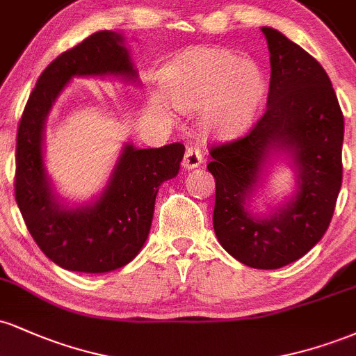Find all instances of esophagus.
Instances as JSON below:
<instances>
[{"label":"esophagus","instance_id":"obj_1","mask_svg":"<svg viewBox=\"0 0 356 356\" xmlns=\"http://www.w3.org/2000/svg\"><path fill=\"white\" fill-rule=\"evenodd\" d=\"M202 162V152L199 150V147L189 145L186 149V154H184V169H195V167L201 165Z\"/></svg>","mask_w":356,"mask_h":356}]
</instances>
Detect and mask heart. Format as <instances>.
Returning <instances> with one entry per match:
<instances>
[{"instance_id":"b5f03b06","label":"heart","mask_w":356,"mask_h":356,"mask_svg":"<svg viewBox=\"0 0 356 356\" xmlns=\"http://www.w3.org/2000/svg\"><path fill=\"white\" fill-rule=\"evenodd\" d=\"M174 90L184 112L209 108L206 124L212 132L232 136L246 129L264 93V76L256 63L231 53L204 50L186 61Z\"/></svg>"}]
</instances>
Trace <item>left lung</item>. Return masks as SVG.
Masks as SVG:
<instances>
[{"mask_svg": "<svg viewBox=\"0 0 356 356\" xmlns=\"http://www.w3.org/2000/svg\"><path fill=\"white\" fill-rule=\"evenodd\" d=\"M271 60L263 115L244 136L211 145L216 179L214 231L220 246L246 266L277 269L300 259L332 222L341 187L343 113L326 72L303 48L261 28ZM273 148L298 165L297 195L271 218L256 220L243 204Z\"/></svg>", "mask_w": 356, "mask_h": 356, "instance_id": "obj_1", "label": "left lung"}]
</instances>
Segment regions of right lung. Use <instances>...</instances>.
Listing matches in <instances>:
<instances>
[{"instance_id":"1","label":"right lung","mask_w":356,"mask_h":356,"mask_svg":"<svg viewBox=\"0 0 356 356\" xmlns=\"http://www.w3.org/2000/svg\"><path fill=\"white\" fill-rule=\"evenodd\" d=\"M108 73L137 76L122 36L104 30L63 51L44 68L18 124L16 202L38 248L70 271H113L138 254L152 224L159 186L179 174L186 150L181 142L159 149L125 145L99 201L76 209L60 206L44 174V118L72 76Z\"/></svg>"}]
</instances>
